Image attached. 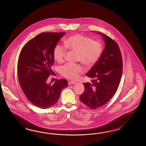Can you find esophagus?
<instances>
[{
	"label": "esophagus",
	"instance_id": "34e87169",
	"mask_svg": "<svg viewBox=\"0 0 146 146\" xmlns=\"http://www.w3.org/2000/svg\"><path fill=\"white\" fill-rule=\"evenodd\" d=\"M76 82L74 81H70L68 83V85H71V84H75Z\"/></svg>",
	"mask_w": 146,
	"mask_h": 146
}]
</instances>
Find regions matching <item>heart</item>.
<instances>
[{"instance_id":"b5f03b06","label":"heart","mask_w":146,"mask_h":146,"mask_svg":"<svg viewBox=\"0 0 146 146\" xmlns=\"http://www.w3.org/2000/svg\"><path fill=\"white\" fill-rule=\"evenodd\" d=\"M65 45L67 48L76 51V61L88 67L93 66L98 62L103 52V46L100 42L81 34L70 36L65 40ZM66 48L60 44L54 46L53 58L58 62H64L66 55ZM84 70V67L80 64L67 63L60 67L59 73L67 78L75 79Z\"/></svg>"}]
</instances>
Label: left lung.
I'll list each match as a JSON object with an SVG mask.
<instances>
[{"instance_id": "left-lung-1", "label": "left lung", "mask_w": 146, "mask_h": 146, "mask_svg": "<svg viewBox=\"0 0 146 146\" xmlns=\"http://www.w3.org/2000/svg\"><path fill=\"white\" fill-rule=\"evenodd\" d=\"M102 36L105 48L98 62L86 74L92 82L84 83V92L80 99L84 105L96 109L105 105L113 96L119 84L123 71V59L115 40L104 34Z\"/></svg>"}]
</instances>
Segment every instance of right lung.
Instances as JSON below:
<instances>
[{"instance_id": "obj_1", "label": "right lung", "mask_w": 146, "mask_h": 146, "mask_svg": "<svg viewBox=\"0 0 146 146\" xmlns=\"http://www.w3.org/2000/svg\"><path fill=\"white\" fill-rule=\"evenodd\" d=\"M65 33H42L23 47L18 62V76L22 91L31 103L41 109L53 106L67 87L66 79L46 83L54 62V46Z\"/></svg>"}]
</instances>
